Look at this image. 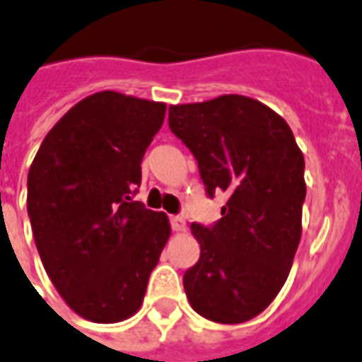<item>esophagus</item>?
I'll return each instance as SVG.
<instances>
[{
  "label": "esophagus",
  "mask_w": 362,
  "mask_h": 362,
  "mask_svg": "<svg viewBox=\"0 0 362 362\" xmlns=\"http://www.w3.org/2000/svg\"><path fill=\"white\" fill-rule=\"evenodd\" d=\"M170 226H173L174 232H184L186 230V221L182 216H170Z\"/></svg>",
  "instance_id": "34e87169"
}]
</instances>
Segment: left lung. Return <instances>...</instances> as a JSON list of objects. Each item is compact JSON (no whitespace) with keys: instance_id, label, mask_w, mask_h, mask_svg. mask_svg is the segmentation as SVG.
<instances>
[{"instance_id":"obj_1","label":"left lung","mask_w":362,"mask_h":362,"mask_svg":"<svg viewBox=\"0 0 362 362\" xmlns=\"http://www.w3.org/2000/svg\"><path fill=\"white\" fill-rule=\"evenodd\" d=\"M168 127L209 197L228 194L221 221L192 224L202 257L184 274L189 305L213 322L251 320L282 290L301 240L303 153L280 115L235 93L170 105Z\"/></svg>"}]
</instances>
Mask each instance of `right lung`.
<instances>
[{"instance_id":"1","label":"right lung","mask_w":362,"mask_h":362,"mask_svg":"<svg viewBox=\"0 0 362 362\" xmlns=\"http://www.w3.org/2000/svg\"><path fill=\"white\" fill-rule=\"evenodd\" d=\"M165 111L157 101L93 93L49 130L32 160L26 205L40 259L86 320L132 317L170 235L165 213L134 202Z\"/></svg>"}]
</instances>
